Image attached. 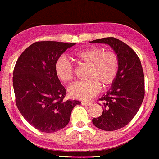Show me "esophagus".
Here are the masks:
<instances>
[{"instance_id": "esophagus-1", "label": "esophagus", "mask_w": 159, "mask_h": 159, "mask_svg": "<svg viewBox=\"0 0 159 159\" xmlns=\"http://www.w3.org/2000/svg\"><path fill=\"white\" fill-rule=\"evenodd\" d=\"M82 104L84 105V106H91V105H92L93 103H90V102H85V101H83V102H82Z\"/></svg>"}]
</instances>
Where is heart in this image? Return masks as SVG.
<instances>
[{
  "label": "heart",
  "mask_w": 159,
  "mask_h": 159,
  "mask_svg": "<svg viewBox=\"0 0 159 159\" xmlns=\"http://www.w3.org/2000/svg\"><path fill=\"white\" fill-rule=\"evenodd\" d=\"M73 56L80 63L88 66L85 76L87 80L69 86V94L73 98L88 100L98 93L100 85L106 89L115 82L119 71V59L114 52L91 46L76 50ZM54 71L56 77L63 83H70L73 79V67L65 58L56 60Z\"/></svg>",
  "instance_id": "b5f03b06"
}]
</instances>
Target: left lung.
<instances>
[{
  "instance_id": "1",
  "label": "left lung",
  "mask_w": 159,
  "mask_h": 159,
  "mask_svg": "<svg viewBox=\"0 0 159 159\" xmlns=\"http://www.w3.org/2000/svg\"><path fill=\"white\" fill-rule=\"evenodd\" d=\"M90 43L107 44L119 59L117 79L100 99L103 102L102 115L92 120L100 129L116 131L131 122L144 100V79L141 61L131 47L114 37L97 39Z\"/></svg>"
}]
</instances>
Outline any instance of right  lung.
<instances>
[{
    "mask_svg": "<svg viewBox=\"0 0 159 159\" xmlns=\"http://www.w3.org/2000/svg\"><path fill=\"white\" fill-rule=\"evenodd\" d=\"M75 43L42 41L21 53L14 69L15 102L21 115L39 131L52 133L68 125L73 107L80 102L66 100V89L55 74L61 55Z\"/></svg>",
    "mask_w": 159,
    "mask_h": 159,
    "instance_id": "obj_1",
    "label": "right lung"
}]
</instances>
